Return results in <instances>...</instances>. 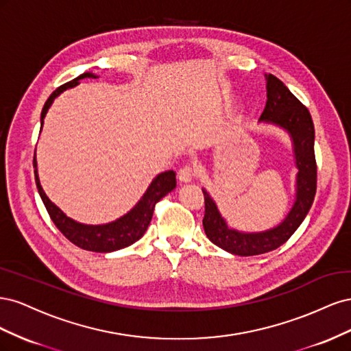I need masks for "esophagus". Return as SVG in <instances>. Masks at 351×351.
<instances>
[{"mask_svg": "<svg viewBox=\"0 0 351 351\" xmlns=\"http://www.w3.org/2000/svg\"><path fill=\"white\" fill-rule=\"evenodd\" d=\"M196 177V168L192 165H184L183 168H180L178 171V180L182 183H190L192 180Z\"/></svg>", "mask_w": 351, "mask_h": 351, "instance_id": "34e87169", "label": "esophagus"}]
</instances>
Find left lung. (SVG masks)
Returning <instances> with one entry per match:
<instances>
[{"label":"left lung","instance_id":"left-lung-1","mask_svg":"<svg viewBox=\"0 0 351 351\" xmlns=\"http://www.w3.org/2000/svg\"><path fill=\"white\" fill-rule=\"evenodd\" d=\"M265 79L267 105L259 123L280 127L290 136L297 168L295 199L289 214L277 227L258 232H244L228 227L215 200L202 189L205 196L204 228L206 237L222 250L239 256H254L278 249L300 227L316 193L315 127L311 112L280 79L272 74H265Z\"/></svg>","mask_w":351,"mask_h":351}]
</instances>
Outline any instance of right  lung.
Here are the masks:
<instances>
[{"mask_svg": "<svg viewBox=\"0 0 351 351\" xmlns=\"http://www.w3.org/2000/svg\"><path fill=\"white\" fill-rule=\"evenodd\" d=\"M97 77H98L97 74L93 73H83L79 77L73 79L66 84H62V86H60L58 89L52 92L40 112V130H42V125H44L45 115L57 97H60L64 90L77 86L82 79H97ZM36 167L38 164H36V155H35L34 168H35L36 187L52 222H54L56 227L73 244H76V246H79L80 249L98 252V253H110V252L129 247L133 243L139 240L145 234L147 226H149L156 202H159L164 196H167L177 186L176 173L173 169L158 174L152 180L149 187L146 189V192L143 193L141 200L137 202V204L127 212L125 215L117 218L115 221L107 222V224L90 226V224H82V222L74 221L73 218L67 217L56 204H52L49 197L45 195L44 189L40 186Z\"/></svg>", "mask_w": 351, "mask_h": 351, "instance_id": "right-lung-1", "label": "right lung"}]
</instances>
